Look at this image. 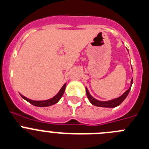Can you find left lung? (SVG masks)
I'll return each mask as SVG.
<instances>
[{
    "mask_svg": "<svg viewBox=\"0 0 149 149\" xmlns=\"http://www.w3.org/2000/svg\"><path fill=\"white\" fill-rule=\"evenodd\" d=\"M132 83H133V79H131V86L130 88L127 90L124 93H123L122 96H120V97L116 98V99H113V100H108V101H100V100H96L95 98H93V96L90 94L89 91H88V88H86V94L88 96V100H89L90 102L92 104L95 105V106L98 107H103V108H115V107H117L118 105H120L125 100V98L127 97L128 94L129 93L130 90H131V85H132Z\"/></svg>",
    "mask_w": 149,
    "mask_h": 149,
    "instance_id": "1",
    "label": "left lung"
}]
</instances>
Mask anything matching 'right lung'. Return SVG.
Segmentation results:
<instances>
[{
    "label": "right lung",
    "instance_id": "1",
    "mask_svg": "<svg viewBox=\"0 0 149 149\" xmlns=\"http://www.w3.org/2000/svg\"><path fill=\"white\" fill-rule=\"evenodd\" d=\"M65 88H66V83H65V84L63 85L62 88L60 89V91H58V93H57L56 96H53V97L51 98V99H49V100H44V101H35V100H29V99L25 97V96H23V95H21V94H20V95H21V97H22L24 100H25L26 101H27L28 102H29L30 104H33V105H35V106L47 107V106H50V105H53V104H56V103H57L58 101H59L60 99L61 98V96H63V94H64V93H65Z\"/></svg>",
    "mask_w": 149,
    "mask_h": 149
}]
</instances>
